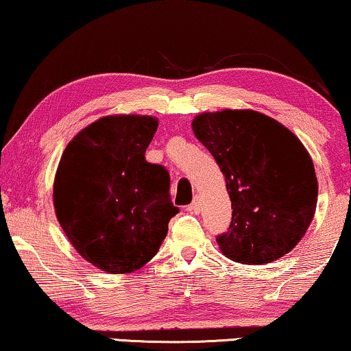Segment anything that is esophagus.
Masks as SVG:
<instances>
[{
  "label": "esophagus",
  "instance_id": "1",
  "mask_svg": "<svg viewBox=\"0 0 351 351\" xmlns=\"http://www.w3.org/2000/svg\"><path fill=\"white\" fill-rule=\"evenodd\" d=\"M186 210L190 212V213H199V210H201V204H199V199H197V197H195V199H193V202L190 206L186 207Z\"/></svg>",
  "mask_w": 351,
  "mask_h": 351
}]
</instances>
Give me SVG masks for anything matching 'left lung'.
I'll return each instance as SVG.
<instances>
[{
	"label": "left lung",
	"mask_w": 351,
	"mask_h": 351,
	"mask_svg": "<svg viewBox=\"0 0 351 351\" xmlns=\"http://www.w3.org/2000/svg\"><path fill=\"white\" fill-rule=\"evenodd\" d=\"M191 128L220 166L231 199L230 230L217 237L223 255L242 264L285 256L317 209L318 180L302 142L252 109L202 112Z\"/></svg>",
	"instance_id": "obj_1"
}]
</instances>
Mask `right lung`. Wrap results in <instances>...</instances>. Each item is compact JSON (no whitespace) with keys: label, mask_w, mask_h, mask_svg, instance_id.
Returning a JSON list of instances; mask_svg holds the SVG:
<instances>
[{"label":"right lung","mask_w":351,"mask_h":351,"mask_svg":"<svg viewBox=\"0 0 351 351\" xmlns=\"http://www.w3.org/2000/svg\"><path fill=\"white\" fill-rule=\"evenodd\" d=\"M158 128L150 115H108L74 136L57 167V220L84 260L109 274H130L160 250L179 209L169 174L145 161Z\"/></svg>","instance_id":"1"}]
</instances>
